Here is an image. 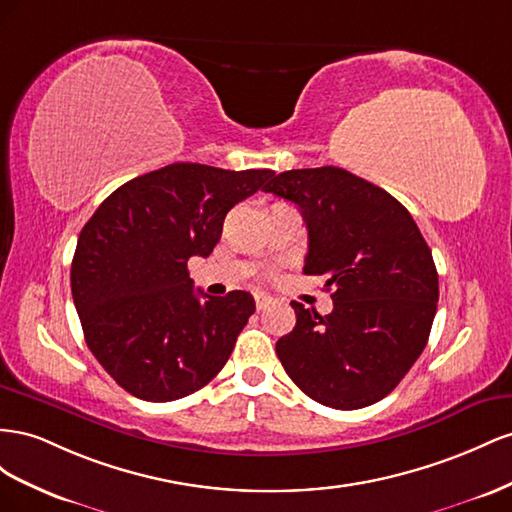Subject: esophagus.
Listing matches in <instances>:
<instances>
[{"label":"esophagus","mask_w":512,"mask_h":512,"mask_svg":"<svg viewBox=\"0 0 512 512\" xmlns=\"http://www.w3.org/2000/svg\"><path fill=\"white\" fill-rule=\"evenodd\" d=\"M270 304H272V296L264 294V291H255V306L259 311L266 309V306H270Z\"/></svg>","instance_id":"obj_1"}]
</instances>
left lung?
I'll list each match as a JSON object with an SVG mask.
<instances>
[{
    "mask_svg": "<svg viewBox=\"0 0 512 512\" xmlns=\"http://www.w3.org/2000/svg\"><path fill=\"white\" fill-rule=\"evenodd\" d=\"M264 191L296 203L309 229L304 274H324L334 289L328 315L291 302L296 328L276 356L321 405L377 403L429 341L440 298L429 244L397 199L341 167L283 171Z\"/></svg>",
    "mask_w": 512,
    "mask_h": 512,
    "instance_id": "1",
    "label": "left lung"
}]
</instances>
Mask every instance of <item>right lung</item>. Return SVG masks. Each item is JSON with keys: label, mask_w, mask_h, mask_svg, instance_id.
Wrapping results in <instances>:
<instances>
[{"label": "right lung", "mask_w": 512, "mask_h": 512, "mask_svg": "<svg viewBox=\"0 0 512 512\" xmlns=\"http://www.w3.org/2000/svg\"><path fill=\"white\" fill-rule=\"evenodd\" d=\"M272 175L173 163L122 184L81 229L70 287L85 343L133 397L182 399L225 367L255 300L195 291L188 259L208 257L227 212Z\"/></svg>", "instance_id": "obj_1"}]
</instances>
